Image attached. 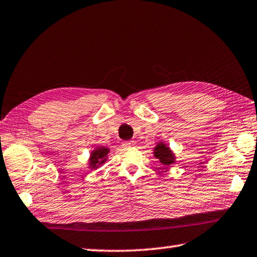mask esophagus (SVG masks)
I'll use <instances>...</instances> for the list:
<instances>
[{
    "instance_id": "obj_1",
    "label": "esophagus",
    "mask_w": 257,
    "mask_h": 257,
    "mask_svg": "<svg viewBox=\"0 0 257 257\" xmlns=\"http://www.w3.org/2000/svg\"><path fill=\"white\" fill-rule=\"evenodd\" d=\"M122 145L124 146V147H133V146L136 145V143L134 142V140H128V142H123Z\"/></svg>"
}]
</instances>
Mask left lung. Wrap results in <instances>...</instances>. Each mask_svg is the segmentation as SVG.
<instances>
[{
    "label": "left lung",
    "mask_w": 257,
    "mask_h": 257,
    "mask_svg": "<svg viewBox=\"0 0 257 257\" xmlns=\"http://www.w3.org/2000/svg\"><path fill=\"white\" fill-rule=\"evenodd\" d=\"M154 157L158 159L166 167H170L173 164L176 163V156L174 152L170 149L167 145H166L163 140L158 142L154 148Z\"/></svg>",
    "instance_id": "obj_1"
}]
</instances>
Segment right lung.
Masks as SVG:
<instances>
[{"label": "right lung", "instance_id": "right-lung-1", "mask_svg": "<svg viewBox=\"0 0 257 257\" xmlns=\"http://www.w3.org/2000/svg\"><path fill=\"white\" fill-rule=\"evenodd\" d=\"M110 153V148L104 146H98L94 147L93 150L90 152V157L88 159V168L97 169L102 166L108 160V154Z\"/></svg>", "mask_w": 257, "mask_h": 257}]
</instances>
